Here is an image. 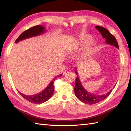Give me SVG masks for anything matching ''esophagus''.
<instances>
[{
    "instance_id": "34e87169",
    "label": "esophagus",
    "mask_w": 131,
    "mask_h": 131,
    "mask_svg": "<svg viewBox=\"0 0 131 131\" xmlns=\"http://www.w3.org/2000/svg\"><path fill=\"white\" fill-rule=\"evenodd\" d=\"M68 73H69V71H67V70H65V71H64V72L63 73V75H66L68 74Z\"/></svg>"
}]
</instances>
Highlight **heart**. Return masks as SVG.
Returning a JSON list of instances; mask_svg holds the SVG:
<instances>
[{"label": "heart", "mask_w": 131, "mask_h": 131, "mask_svg": "<svg viewBox=\"0 0 131 131\" xmlns=\"http://www.w3.org/2000/svg\"><path fill=\"white\" fill-rule=\"evenodd\" d=\"M96 40L89 35H84L80 37L78 42V47L83 46L82 54L84 57H88L92 54L96 48Z\"/></svg>", "instance_id": "b5f03b06"}]
</instances>
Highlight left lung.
Instances as JSON below:
<instances>
[{
	"mask_svg": "<svg viewBox=\"0 0 131 131\" xmlns=\"http://www.w3.org/2000/svg\"><path fill=\"white\" fill-rule=\"evenodd\" d=\"M95 27L100 32V34L102 35L103 38L105 39L106 43L114 46L116 48L119 49L118 43L116 41L115 37L111 34L107 29L104 27L99 26H96ZM74 69L77 77L75 79V85L74 90L76 97L80 101L90 105L96 104V103H98L105 99L112 92V90H111L107 93L104 94H101V95H98V94H93L90 93V92H88L83 87L78 74L77 68H75Z\"/></svg>",
	"mask_w": 131,
	"mask_h": 131,
	"instance_id": "8db88e82",
	"label": "left lung"
}]
</instances>
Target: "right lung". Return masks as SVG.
<instances>
[{"instance_id": "right-lung-1", "label": "right lung", "mask_w": 131, "mask_h": 131, "mask_svg": "<svg viewBox=\"0 0 131 131\" xmlns=\"http://www.w3.org/2000/svg\"><path fill=\"white\" fill-rule=\"evenodd\" d=\"M46 31L47 30L46 29V27L43 26V25H41L32 27L31 28H30L29 29L26 30V31H25L24 32L22 33V34L19 36L18 38L15 41V43H18L19 41L23 40H25L26 39H29L32 37H37V36L42 35L45 32H46ZM62 75V74H61L54 78L52 80V81L50 82L48 85L47 86L45 89H44V90L41 91L40 92L37 94H33V95H26V94H24L23 93L19 92V93L24 99H25L26 100H27V101L30 102L37 104L45 102L46 101H48V100L52 96L53 94V82L55 79L59 77H61Z\"/></svg>"}]
</instances>
